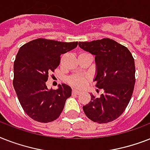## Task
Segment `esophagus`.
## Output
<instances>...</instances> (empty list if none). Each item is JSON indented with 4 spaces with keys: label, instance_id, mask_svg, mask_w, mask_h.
Here are the masks:
<instances>
[{
    "label": "esophagus",
    "instance_id": "esophagus-1",
    "mask_svg": "<svg viewBox=\"0 0 150 150\" xmlns=\"http://www.w3.org/2000/svg\"><path fill=\"white\" fill-rule=\"evenodd\" d=\"M72 93L76 94V95H79V94L81 93V92L79 91V90H77V89H73V90H72Z\"/></svg>",
    "mask_w": 150,
    "mask_h": 150
}]
</instances>
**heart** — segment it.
<instances>
[{
  "mask_svg": "<svg viewBox=\"0 0 150 150\" xmlns=\"http://www.w3.org/2000/svg\"><path fill=\"white\" fill-rule=\"evenodd\" d=\"M87 53L86 52H81L79 55V57L83 56ZM89 80V76H82V75H70L69 77L67 79V82L69 85L71 86L75 87V88H82L86 84L88 81Z\"/></svg>",
  "mask_w": 150,
  "mask_h": 150,
  "instance_id": "1",
  "label": "heart"
}]
</instances>
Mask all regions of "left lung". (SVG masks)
Masks as SVG:
<instances>
[{
	"mask_svg": "<svg viewBox=\"0 0 150 150\" xmlns=\"http://www.w3.org/2000/svg\"><path fill=\"white\" fill-rule=\"evenodd\" d=\"M79 46L95 55L97 74L94 81L97 88L103 89L100 97L90 95L91 100L82 107L85 114L94 122H111L123 114L132 96L135 82L132 54L109 38L79 42Z\"/></svg>",
	"mask_w": 150,
	"mask_h": 150,
	"instance_id": "8db88e82",
	"label": "left lung"
}]
</instances>
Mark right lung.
Masks as SVG:
<instances>
[{"label": "right lung", "instance_id": "add662e5", "mask_svg": "<svg viewBox=\"0 0 150 150\" xmlns=\"http://www.w3.org/2000/svg\"><path fill=\"white\" fill-rule=\"evenodd\" d=\"M77 46L78 42L39 38L19 48L14 62L13 86L22 109L34 121L47 123L61 115L71 89L62 84L57 89H48L46 82L60 64L61 54Z\"/></svg>", "mask_w": 150, "mask_h": 150}]
</instances>
